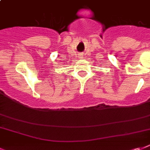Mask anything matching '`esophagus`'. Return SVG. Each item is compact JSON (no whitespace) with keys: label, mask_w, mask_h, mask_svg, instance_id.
Returning a JSON list of instances; mask_svg holds the SVG:
<instances>
[{"label":"esophagus","mask_w":150,"mask_h":150,"mask_svg":"<svg viewBox=\"0 0 150 150\" xmlns=\"http://www.w3.org/2000/svg\"><path fill=\"white\" fill-rule=\"evenodd\" d=\"M81 57H82V55H81Z\"/></svg>","instance_id":"1"}]
</instances>
